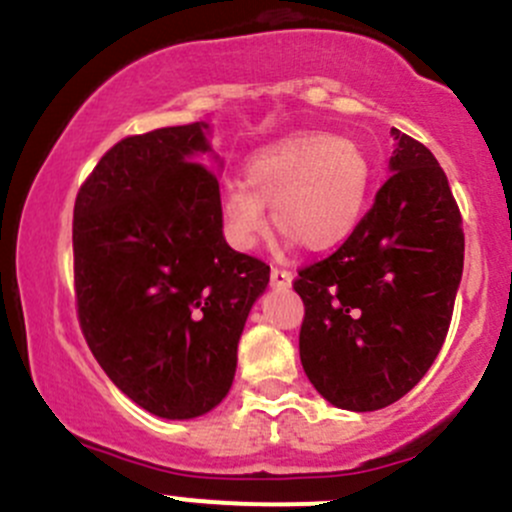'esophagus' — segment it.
<instances>
[{"instance_id": "esophagus-1", "label": "esophagus", "mask_w": 512, "mask_h": 512, "mask_svg": "<svg viewBox=\"0 0 512 512\" xmlns=\"http://www.w3.org/2000/svg\"><path fill=\"white\" fill-rule=\"evenodd\" d=\"M293 283V273L283 271V268H273L271 271V286L273 288H288Z\"/></svg>"}]
</instances>
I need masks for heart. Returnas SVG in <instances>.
I'll return each instance as SVG.
<instances>
[{
	"instance_id": "b5f03b06",
	"label": "heart",
	"mask_w": 512,
	"mask_h": 512,
	"mask_svg": "<svg viewBox=\"0 0 512 512\" xmlns=\"http://www.w3.org/2000/svg\"><path fill=\"white\" fill-rule=\"evenodd\" d=\"M371 181V161L351 139L326 131L288 136L251 156L244 181L224 186V231L236 249H254L266 234L271 206L288 244L336 249L356 231Z\"/></svg>"
}]
</instances>
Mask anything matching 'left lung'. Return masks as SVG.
Instances as JSON below:
<instances>
[{"instance_id":"obj_1","label":"left lung","mask_w":512,"mask_h":512,"mask_svg":"<svg viewBox=\"0 0 512 512\" xmlns=\"http://www.w3.org/2000/svg\"><path fill=\"white\" fill-rule=\"evenodd\" d=\"M386 184L346 244L298 271L303 371L331 406L378 411L438 356L463 276V221L421 141L391 129Z\"/></svg>"}]
</instances>
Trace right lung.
Listing matches in <instances>:
<instances>
[{"instance_id": "right-lung-1", "label": "right lung", "mask_w": 512, "mask_h": 512, "mask_svg": "<svg viewBox=\"0 0 512 512\" xmlns=\"http://www.w3.org/2000/svg\"><path fill=\"white\" fill-rule=\"evenodd\" d=\"M206 121L126 136L74 204V286L91 353L136 406L169 421L214 411L271 268L224 239Z\"/></svg>"}]
</instances>
